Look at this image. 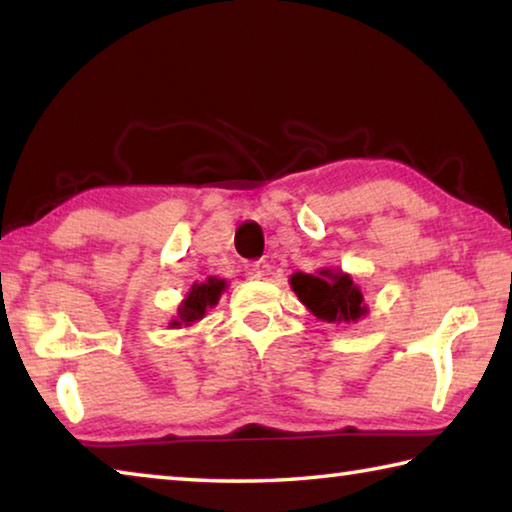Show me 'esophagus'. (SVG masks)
<instances>
[{
	"mask_svg": "<svg viewBox=\"0 0 512 512\" xmlns=\"http://www.w3.org/2000/svg\"><path fill=\"white\" fill-rule=\"evenodd\" d=\"M262 266L259 264H246L244 266V275H246V280H259V277H262Z\"/></svg>",
	"mask_w": 512,
	"mask_h": 512,
	"instance_id": "34e87169",
	"label": "esophagus"
}]
</instances>
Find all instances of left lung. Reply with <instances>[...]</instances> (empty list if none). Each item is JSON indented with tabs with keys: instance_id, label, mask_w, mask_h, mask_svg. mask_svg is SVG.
<instances>
[{
	"instance_id": "left-lung-1",
	"label": "left lung",
	"mask_w": 512,
	"mask_h": 512,
	"mask_svg": "<svg viewBox=\"0 0 512 512\" xmlns=\"http://www.w3.org/2000/svg\"><path fill=\"white\" fill-rule=\"evenodd\" d=\"M289 282L302 305L318 320H327V323H357L359 318L368 314L363 293L348 273L323 268L316 275L293 273Z\"/></svg>"
}]
</instances>
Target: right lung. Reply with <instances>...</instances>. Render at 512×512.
<instances>
[{"instance_id":"obj_1","label":"right lung","mask_w":512,"mask_h":512,"mask_svg":"<svg viewBox=\"0 0 512 512\" xmlns=\"http://www.w3.org/2000/svg\"><path fill=\"white\" fill-rule=\"evenodd\" d=\"M225 289V280H219V277H207L205 282L194 284L192 289L183 300V305L178 307V318L171 320V327H180V325H194L196 320H201L205 316L207 307H214L219 302L221 293Z\"/></svg>"}]
</instances>
